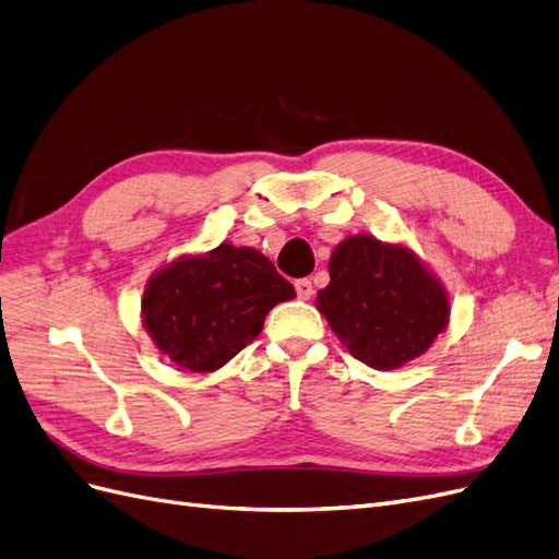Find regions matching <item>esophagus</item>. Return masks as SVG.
I'll return each instance as SVG.
<instances>
[{
  "label": "esophagus",
  "instance_id": "obj_1",
  "mask_svg": "<svg viewBox=\"0 0 559 559\" xmlns=\"http://www.w3.org/2000/svg\"><path fill=\"white\" fill-rule=\"evenodd\" d=\"M296 294H298V298H302V300L312 298V294H314L312 282H310V280H298V282H296Z\"/></svg>",
  "mask_w": 559,
  "mask_h": 559
}]
</instances>
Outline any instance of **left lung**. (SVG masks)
Returning a JSON list of instances; mask_svg holds the SVG:
<instances>
[{
    "label": "left lung",
    "instance_id": "obj_1",
    "mask_svg": "<svg viewBox=\"0 0 559 559\" xmlns=\"http://www.w3.org/2000/svg\"><path fill=\"white\" fill-rule=\"evenodd\" d=\"M329 275L317 308L352 357L370 368L413 361L448 326V294L408 247L354 235L335 247Z\"/></svg>",
    "mask_w": 559,
    "mask_h": 559
}]
</instances>
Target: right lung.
Instances as JSON below:
<instances>
[{
    "instance_id": "add662e5",
    "label": "right lung",
    "mask_w": 559,
    "mask_h": 559,
    "mask_svg": "<svg viewBox=\"0 0 559 559\" xmlns=\"http://www.w3.org/2000/svg\"><path fill=\"white\" fill-rule=\"evenodd\" d=\"M294 296L292 282L261 251L224 242L158 270L144 289L142 319L173 364L212 373L261 333L277 302Z\"/></svg>"
}]
</instances>
